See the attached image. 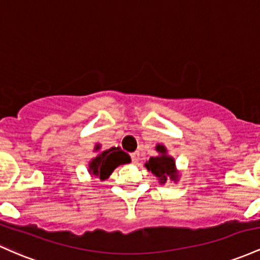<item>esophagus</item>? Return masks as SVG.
<instances>
[{
  "instance_id": "34e87169",
  "label": "esophagus",
  "mask_w": 260,
  "mask_h": 260,
  "mask_svg": "<svg viewBox=\"0 0 260 260\" xmlns=\"http://www.w3.org/2000/svg\"><path fill=\"white\" fill-rule=\"evenodd\" d=\"M131 156V159H133L134 163H138V161L140 159V153L136 151V152H133L130 154Z\"/></svg>"
}]
</instances>
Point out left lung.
<instances>
[{"label":"left lung","instance_id":"1","mask_svg":"<svg viewBox=\"0 0 260 260\" xmlns=\"http://www.w3.org/2000/svg\"><path fill=\"white\" fill-rule=\"evenodd\" d=\"M156 151L158 152V156L150 157V159L146 161L145 167L158 179L159 184H166L167 182L177 183L180 178V173L177 169L174 158L168 154L167 147L158 144L156 146Z\"/></svg>","mask_w":260,"mask_h":260}]
</instances>
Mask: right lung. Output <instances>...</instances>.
I'll return each mask as SVG.
<instances>
[{
    "mask_svg": "<svg viewBox=\"0 0 260 260\" xmlns=\"http://www.w3.org/2000/svg\"><path fill=\"white\" fill-rule=\"evenodd\" d=\"M101 145L95 144L94 152H97V156L93 157L88 163V173L91 174V177L106 180L116 167L131 162L129 154L124 152L120 147H112L104 151H101Z\"/></svg>",
    "mask_w": 260,
    "mask_h": 260,
    "instance_id": "obj_1",
    "label": "right lung"
}]
</instances>
